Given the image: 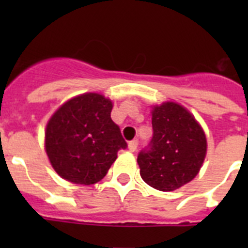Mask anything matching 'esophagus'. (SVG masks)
Here are the masks:
<instances>
[{"instance_id": "esophagus-1", "label": "esophagus", "mask_w": 248, "mask_h": 248, "mask_svg": "<svg viewBox=\"0 0 248 248\" xmlns=\"http://www.w3.org/2000/svg\"><path fill=\"white\" fill-rule=\"evenodd\" d=\"M138 143H139V141H138L137 139H134V140H131V141H129V145H128L129 150H130V151H135V150H137Z\"/></svg>"}]
</instances>
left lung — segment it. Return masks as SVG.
Instances as JSON below:
<instances>
[{
    "label": "left lung",
    "mask_w": 248,
    "mask_h": 248,
    "mask_svg": "<svg viewBox=\"0 0 248 248\" xmlns=\"http://www.w3.org/2000/svg\"><path fill=\"white\" fill-rule=\"evenodd\" d=\"M153 138L138 154L140 175L160 191H172L190 183L206 155L205 133L189 111L176 103L153 109Z\"/></svg>",
    "instance_id": "1"
}]
</instances>
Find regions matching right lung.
Returning a JSON list of instances; mask_svg holds the SVG:
<instances>
[{
	"mask_svg": "<svg viewBox=\"0 0 248 248\" xmlns=\"http://www.w3.org/2000/svg\"><path fill=\"white\" fill-rule=\"evenodd\" d=\"M113 104L97 93L68 100L50 118L46 151L65 180L92 185L107 175L120 149H126L119 125L111 120Z\"/></svg>",
	"mask_w": 248,
	"mask_h": 248,
	"instance_id": "add662e5",
	"label": "right lung"
}]
</instances>
